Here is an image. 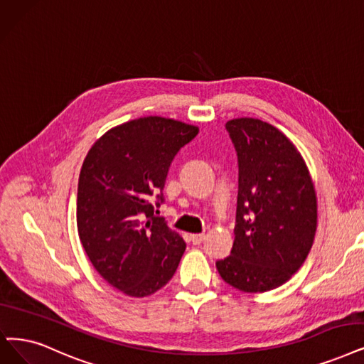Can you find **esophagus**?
<instances>
[{
	"label": "esophagus",
	"mask_w": 364,
	"mask_h": 364,
	"mask_svg": "<svg viewBox=\"0 0 364 364\" xmlns=\"http://www.w3.org/2000/svg\"><path fill=\"white\" fill-rule=\"evenodd\" d=\"M193 245H200L203 240H205V235H191L190 236Z\"/></svg>",
	"instance_id": "1"
}]
</instances>
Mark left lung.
<instances>
[{
	"instance_id": "1",
	"label": "left lung",
	"mask_w": 364,
	"mask_h": 364,
	"mask_svg": "<svg viewBox=\"0 0 364 364\" xmlns=\"http://www.w3.org/2000/svg\"><path fill=\"white\" fill-rule=\"evenodd\" d=\"M237 152L239 191L231 254L221 278L243 293L285 284L306 259L316 231V194L308 166L284 133L255 118L225 124Z\"/></svg>"
}]
</instances>
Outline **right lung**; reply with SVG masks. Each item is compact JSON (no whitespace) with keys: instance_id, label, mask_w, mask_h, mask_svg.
Instances as JSON below:
<instances>
[{"instance_id":"obj_1","label":"right lung","mask_w":364,"mask_h":364,"mask_svg":"<svg viewBox=\"0 0 364 364\" xmlns=\"http://www.w3.org/2000/svg\"><path fill=\"white\" fill-rule=\"evenodd\" d=\"M198 127L146 116L113 127L86 155L77 186V231L103 279L132 297L163 288L186 245L158 208L170 164ZM158 212V210H156Z\"/></svg>"}]
</instances>
